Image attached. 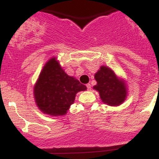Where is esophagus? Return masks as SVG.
I'll use <instances>...</instances> for the list:
<instances>
[{
  "mask_svg": "<svg viewBox=\"0 0 159 159\" xmlns=\"http://www.w3.org/2000/svg\"><path fill=\"white\" fill-rule=\"evenodd\" d=\"M86 87H87V89H88V90H89V91H90V90L91 89V85L90 84H86Z\"/></svg>",
  "mask_w": 159,
  "mask_h": 159,
  "instance_id": "obj_1",
  "label": "esophagus"
}]
</instances>
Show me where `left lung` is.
Masks as SVG:
<instances>
[{
    "label": "left lung",
    "instance_id": "8db88e82",
    "mask_svg": "<svg viewBox=\"0 0 159 159\" xmlns=\"http://www.w3.org/2000/svg\"><path fill=\"white\" fill-rule=\"evenodd\" d=\"M97 84L94 89L98 91L104 103L110 106H118L125 100L127 89L124 81L118 78L111 68L102 66L94 75Z\"/></svg>",
    "mask_w": 159,
    "mask_h": 159
}]
</instances>
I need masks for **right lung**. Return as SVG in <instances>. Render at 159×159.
<instances>
[{"label": "right lung", "mask_w": 159, "mask_h": 159, "mask_svg": "<svg viewBox=\"0 0 159 159\" xmlns=\"http://www.w3.org/2000/svg\"><path fill=\"white\" fill-rule=\"evenodd\" d=\"M86 89L78 80L67 75L55 57H52L40 74L34 88V95L43 113L60 116L67 113L75 102L77 93Z\"/></svg>", "instance_id": "obj_1"}]
</instances>
